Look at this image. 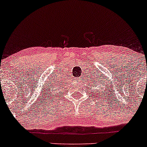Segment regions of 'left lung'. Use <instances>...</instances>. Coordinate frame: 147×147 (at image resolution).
Returning a JSON list of instances; mask_svg holds the SVG:
<instances>
[{
  "mask_svg": "<svg viewBox=\"0 0 147 147\" xmlns=\"http://www.w3.org/2000/svg\"><path fill=\"white\" fill-rule=\"evenodd\" d=\"M94 85H95V84H94ZM95 85H96V84H95Z\"/></svg>",
  "mask_w": 147,
  "mask_h": 147,
  "instance_id": "1",
  "label": "left lung"
}]
</instances>
